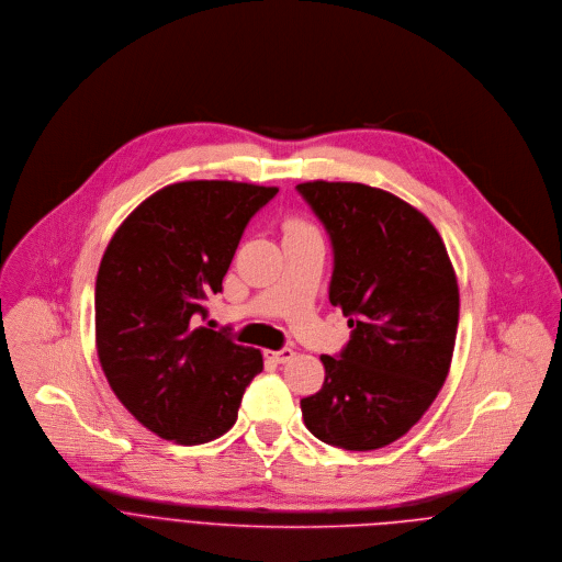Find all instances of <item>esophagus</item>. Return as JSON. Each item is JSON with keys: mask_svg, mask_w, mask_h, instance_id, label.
Masks as SVG:
<instances>
[{"mask_svg": "<svg viewBox=\"0 0 562 562\" xmlns=\"http://www.w3.org/2000/svg\"><path fill=\"white\" fill-rule=\"evenodd\" d=\"M266 359H270L272 363L283 366V363H288V361L294 359V350H290V348H283V350H266Z\"/></svg>", "mask_w": 562, "mask_h": 562, "instance_id": "34e87169", "label": "esophagus"}]
</instances>
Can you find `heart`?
Segmentation results:
<instances>
[{"mask_svg": "<svg viewBox=\"0 0 562 562\" xmlns=\"http://www.w3.org/2000/svg\"><path fill=\"white\" fill-rule=\"evenodd\" d=\"M288 231H312L305 221H288Z\"/></svg>", "mask_w": 562, "mask_h": 562, "instance_id": "obj_1", "label": "heart"}]
</instances>
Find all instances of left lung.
Instances as JSON below:
<instances>
[{
  "mask_svg": "<svg viewBox=\"0 0 562 562\" xmlns=\"http://www.w3.org/2000/svg\"><path fill=\"white\" fill-rule=\"evenodd\" d=\"M296 190L325 226L329 303L352 327L339 357L323 355V387L301 398L305 427L350 452L407 434L450 372L459 283L429 218L366 183L305 181Z\"/></svg>",
  "mask_w": 562,
  "mask_h": 562,
  "instance_id": "8db88e82",
  "label": "left lung"
}]
</instances>
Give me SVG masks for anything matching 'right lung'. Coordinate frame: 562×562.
<instances>
[{
	"label": "right lung",
	"mask_w": 562,
	"mask_h": 562,
	"mask_svg": "<svg viewBox=\"0 0 562 562\" xmlns=\"http://www.w3.org/2000/svg\"><path fill=\"white\" fill-rule=\"evenodd\" d=\"M279 188L181 181L139 203L112 235L97 272L94 339L122 405L179 445L226 434L250 381L255 348L201 325L248 221Z\"/></svg>",
	"instance_id": "add662e5"
}]
</instances>
